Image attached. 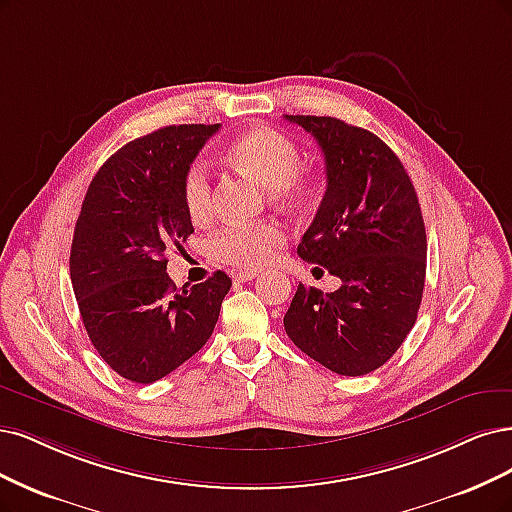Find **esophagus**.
I'll return each instance as SVG.
<instances>
[{
	"label": "esophagus",
	"instance_id": "esophagus-1",
	"mask_svg": "<svg viewBox=\"0 0 512 512\" xmlns=\"http://www.w3.org/2000/svg\"><path fill=\"white\" fill-rule=\"evenodd\" d=\"M254 277H258L256 271H239V273L235 275V281H239V284H245V281H252Z\"/></svg>",
	"mask_w": 512,
	"mask_h": 512
}]
</instances>
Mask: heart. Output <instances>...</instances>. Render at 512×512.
<instances>
[{"label":"heart","mask_w":512,"mask_h":512,"mask_svg":"<svg viewBox=\"0 0 512 512\" xmlns=\"http://www.w3.org/2000/svg\"><path fill=\"white\" fill-rule=\"evenodd\" d=\"M233 163L248 171L277 197H301L305 182L298 175L303 152L292 137L273 127H252L237 135L231 148ZM182 201L192 222H205L214 214V184L203 163H192L182 180ZM286 233L277 224H228L209 239V252L224 264L256 271L275 258Z\"/></svg>","instance_id":"b5f03b06"}]
</instances>
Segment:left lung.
<instances>
[{
    "instance_id": "1",
    "label": "left lung",
    "mask_w": 512,
    "mask_h": 512,
    "mask_svg": "<svg viewBox=\"0 0 512 512\" xmlns=\"http://www.w3.org/2000/svg\"><path fill=\"white\" fill-rule=\"evenodd\" d=\"M286 120L313 135L326 165V195L296 252L341 288L298 284L284 328L332 373H373L407 339L424 294L428 241L413 182L375 133L332 116Z\"/></svg>"
}]
</instances>
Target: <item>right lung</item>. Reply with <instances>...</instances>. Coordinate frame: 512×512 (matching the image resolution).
I'll list each match as a JSON object with an SVG mask.
<instances>
[{
    "label": "right lung",
    "mask_w": 512,
    "mask_h": 512,
    "mask_svg": "<svg viewBox=\"0 0 512 512\" xmlns=\"http://www.w3.org/2000/svg\"><path fill=\"white\" fill-rule=\"evenodd\" d=\"M220 125L165 127L101 165L76 222L69 273L88 339L120 377L154 383L216 328L233 281L216 271L178 292L165 252L195 233L182 180Z\"/></svg>",
    "instance_id": "add662e5"
}]
</instances>
